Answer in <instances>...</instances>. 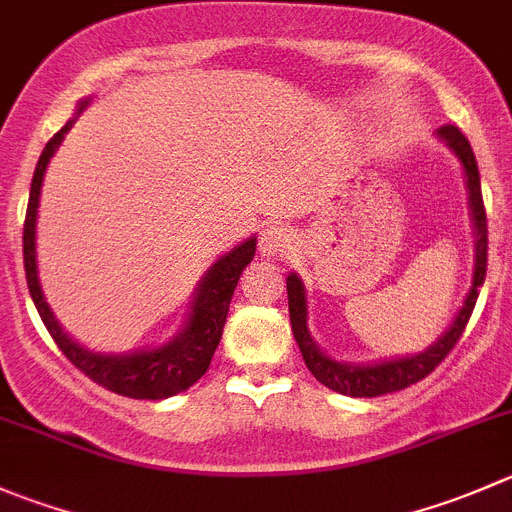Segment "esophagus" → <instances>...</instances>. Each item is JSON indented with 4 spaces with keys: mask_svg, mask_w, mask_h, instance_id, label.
<instances>
[{
    "mask_svg": "<svg viewBox=\"0 0 512 512\" xmlns=\"http://www.w3.org/2000/svg\"><path fill=\"white\" fill-rule=\"evenodd\" d=\"M290 247H292V235H290V230H287V227L270 225L267 230H262V235H260L262 255H270V257L285 255Z\"/></svg>",
    "mask_w": 512,
    "mask_h": 512,
    "instance_id": "34e87169",
    "label": "esophagus"
}]
</instances>
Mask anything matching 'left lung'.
Returning <instances> with one entry per match:
<instances>
[{
    "label": "left lung",
    "instance_id": "left-lung-1",
    "mask_svg": "<svg viewBox=\"0 0 512 512\" xmlns=\"http://www.w3.org/2000/svg\"><path fill=\"white\" fill-rule=\"evenodd\" d=\"M445 142L455 150L465 167V177H468V190H470V210H473L475 230H478V265H475V282L470 290L468 300H465L463 310L455 317L453 327L428 347L425 352L415 357H403V360L382 362V365H367V367H352L342 365V362L330 360L317 350L312 342L310 332H307V305H305V287L297 280V275L287 277V305H290V322L295 340L300 345L302 360H305L307 370L325 385V388L335 390V393L350 395V398H377V395H388L395 390L410 388L413 382H420L428 377L445 357L450 355L458 340L463 337L465 325H468L470 315L478 302L480 287L485 282V270H488V217H485L483 205V192H480V175H478V162H475L473 147H470L468 137L455 127V124H445L438 132Z\"/></svg>",
    "mask_w": 512,
    "mask_h": 512
}]
</instances>
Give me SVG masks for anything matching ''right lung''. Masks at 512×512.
Here are the masks:
<instances>
[{"mask_svg": "<svg viewBox=\"0 0 512 512\" xmlns=\"http://www.w3.org/2000/svg\"><path fill=\"white\" fill-rule=\"evenodd\" d=\"M87 102H82V107ZM79 107V109H82ZM72 127L67 122L47 147L42 150L37 162V170L32 177V190H29V205L27 217H24V272H27V287L32 295L34 307H37L39 317H42L44 327L49 330L52 340L62 350V355L77 367L79 372L89 377L92 382L107 388L109 393L124 395V398L135 400H162L172 398V395L182 393L190 385H195L210 367L212 355H215L217 345H220L222 327H225L227 310H230V300L235 295V287L240 282L242 270L255 257V240H247L230 255L217 260L207 277L202 280L200 290H197L195 305H192L190 325L187 330L177 337L170 345L160 347L152 352H135V355H117L104 357L94 355V352L82 350L77 342L69 340L62 332V327L54 322L52 312H49L47 302H44L42 290H39L37 280V252H34V225H37V207H39V192H42L44 170L49 165V157L62 142L64 132Z\"/></svg>", "mask_w": 512, "mask_h": 512, "instance_id": "obj_1", "label": "right lung"}]
</instances>
